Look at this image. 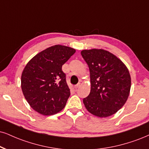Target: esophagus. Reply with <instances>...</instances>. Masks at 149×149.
I'll return each instance as SVG.
<instances>
[{
    "label": "esophagus",
    "mask_w": 149,
    "mask_h": 149,
    "mask_svg": "<svg viewBox=\"0 0 149 149\" xmlns=\"http://www.w3.org/2000/svg\"><path fill=\"white\" fill-rule=\"evenodd\" d=\"M79 86H80V83H79V84H77V85H75L74 88L75 89H77V88H78L79 87Z\"/></svg>",
    "instance_id": "esophagus-1"
}]
</instances>
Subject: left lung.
<instances>
[{"instance_id":"obj_1","label":"left lung","mask_w":149,"mask_h":149,"mask_svg":"<svg viewBox=\"0 0 149 149\" xmlns=\"http://www.w3.org/2000/svg\"><path fill=\"white\" fill-rule=\"evenodd\" d=\"M81 54L91 74V93L83 100L86 108L100 117L116 113L130 93L131 79L128 68L116 56L104 49H84Z\"/></svg>"}]
</instances>
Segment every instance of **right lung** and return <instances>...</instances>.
<instances>
[{"mask_svg":"<svg viewBox=\"0 0 149 149\" xmlns=\"http://www.w3.org/2000/svg\"><path fill=\"white\" fill-rule=\"evenodd\" d=\"M76 50L55 45L34 56L21 75V88L25 100L34 111L52 115L63 109L70 91L62 65Z\"/></svg>","mask_w":149,"mask_h":149,"instance_id":"1","label":"right lung"}]
</instances>
